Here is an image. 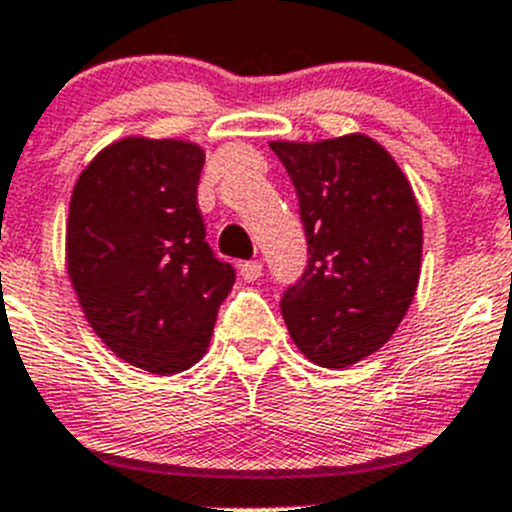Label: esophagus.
Segmentation results:
<instances>
[{"label":"esophagus","mask_w":512,"mask_h":512,"mask_svg":"<svg viewBox=\"0 0 512 512\" xmlns=\"http://www.w3.org/2000/svg\"><path fill=\"white\" fill-rule=\"evenodd\" d=\"M240 275L247 280V283H255V280L262 275V262H255V260H252V262H242V265H240Z\"/></svg>","instance_id":"34e87169"}]
</instances>
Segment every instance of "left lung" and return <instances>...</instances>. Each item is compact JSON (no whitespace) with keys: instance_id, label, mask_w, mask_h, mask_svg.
I'll return each mask as SVG.
<instances>
[{"instance_id":"obj_1","label":"left lung","mask_w":512,"mask_h":512,"mask_svg":"<svg viewBox=\"0 0 512 512\" xmlns=\"http://www.w3.org/2000/svg\"><path fill=\"white\" fill-rule=\"evenodd\" d=\"M270 148L293 179L308 237V267L280 300L285 326L310 361L346 369L389 341L417 293L412 184L364 133Z\"/></svg>"}]
</instances>
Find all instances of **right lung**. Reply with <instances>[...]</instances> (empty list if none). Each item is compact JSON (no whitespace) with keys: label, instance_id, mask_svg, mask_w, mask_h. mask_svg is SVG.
Listing matches in <instances>:
<instances>
[{"label":"right lung","instance_id":"add662e5","mask_svg":"<svg viewBox=\"0 0 512 512\" xmlns=\"http://www.w3.org/2000/svg\"><path fill=\"white\" fill-rule=\"evenodd\" d=\"M202 146L131 136L105 146L70 197L68 275L90 328L126 364L186 371L207 353L234 267L197 207Z\"/></svg>","mask_w":512,"mask_h":512}]
</instances>
